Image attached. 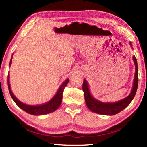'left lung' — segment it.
<instances>
[{"mask_svg": "<svg viewBox=\"0 0 147 147\" xmlns=\"http://www.w3.org/2000/svg\"><path fill=\"white\" fill-rule=\"evenodd\" d=\"M130 45L132 46L131 43H130ZM133 60L134 64H135L136 73L135 76H134V84L132 92L128 97L118 102H115V103H103V102H99L94 99L92 96L91 94H90L87 82H86V80H84L82 88H83L84 93L86 104L88 108L91 111L100 114H103V115H114V114H116L118 112H121L122 110H124V108L129 105L132 100H133L134 96H135L136 90H137L138 82V65L135 56H133Z\"/></svg>", "mask_w": 147, "mask_h": 147, "instance_id": "obj_1", "label": "left lung"}]
</instances>
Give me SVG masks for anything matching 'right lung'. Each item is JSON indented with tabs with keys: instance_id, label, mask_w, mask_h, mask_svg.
<instances>
[{
	"instance_id": "add662e5",
	"label": "right lung",
	"mask_w": 147,
	"mask_h": 147,
	"mask_svg": "<svg viewBox=\"0 0 147 147\" xmlns=\"http://www.w3.org/2000/svg\"><path fill=\"white\" fill-rule=\"evenodd\" d=\"M11 63L12 60H11V61H10V65H11ZM68 82H69V79H67L61 84V86H60L59 89L57 91V94H55V96L49 102H48L47 103L39 106H30L22 103L19 100H18L15 96L13 95V92H12L11 90V86H10L9 74L8 75V88H9V93L11 94V96L13 98L14 102H15L16 104L19 108H21L22 110H23L24 111H25L29 114H33V115H43V114L50 113V112H52L55 111V110H57L59 107L60 104L61 103L64 88L67 86Z\"/></svg>"
}]
</instances>
